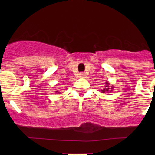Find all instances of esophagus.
<instances>
[{
  "label": "esophagus",
  "instance_id": "esophagus-1",
  "mask_svg": "<svg viewBox=\"0 0 155 155\" xmlns=\"http://www.w3.org/2000/svg\"><path fill=\"white\" fill-rule=\"evenodd\" d=\"M79 77H81V78H85L86 75H85V73H80L79 74Z\"/></svg>",
  "mask_w": 155,
  "mask_h": 155
}]
</instances>
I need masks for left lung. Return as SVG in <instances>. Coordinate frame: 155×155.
Listing matches in <instances>:
<instances>
[{"instance_id": "obj_1", "label": "left lung", "mask_w": 155, "mask_h": 155, "mask_svg": "<svg viewBox=\"0 0 155 155\" xmlns=\"http://www.w3.org/2000/svg\"><path fill=\"white\" fill-rule=\"evenodd\" d=\"M106 84H107V83H106ZM106 87H107V86H106ZM109 88H106V87H105V88H104V90H102L103 91V93H105L106 91H109Z\"/></svg>"}]
</instances>
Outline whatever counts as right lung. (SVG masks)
<instances>
[{
  "mask_svg": "<svg viewBox=\"0 0 155 155\" xmlns=\"http://www.w3.org/2000/svg\"><path fill=\"white\" fill-rule=\"evenodd\" d=\"M56 92H58V91H56ZM58 93H59V92H58Z\"/></svg>",
  "mask_w": 155,
  "mask_h": 155,
  "instance_id": "1",
  "label": "right lung"
}]
</instances>
